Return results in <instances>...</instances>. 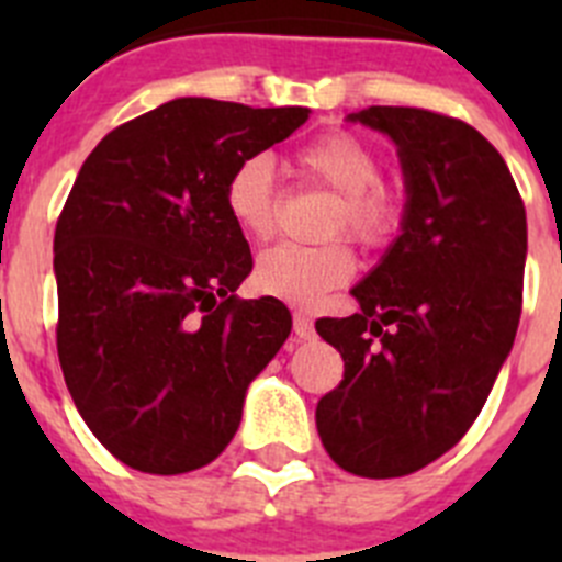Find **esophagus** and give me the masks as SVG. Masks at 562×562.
Returning <instances> with one entry per match:
<instances>
[{"label": "esophagus", "instance_id": "esophagus-1", "mask_svg": "<svg viewBox=\"0 0 562 562\" xmlns=\"http://www.w3.org/2000/svg\"><path fill=\"white\" fill-rule=\"evenodd\" d=\"M292 329H295V335L301 337V340H306V337H312V315H306V312H295L292 315Z\"/></svg>", "mask_w": 562, "mask_h": 562}]
</instances>
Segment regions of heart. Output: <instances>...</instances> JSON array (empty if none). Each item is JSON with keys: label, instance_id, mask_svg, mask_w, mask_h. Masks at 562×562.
<instances>
[{"label": "heart", "instance_id": "b5f03b06", "mask_svg": "<svg viewBox=\"0 0 562 562\" xmlns=\"http://www.w3.org/2000/svg\"><path fill=\"white\" fill-rule=\"evenodd\" d=\"M310 180L340 193V205L326 225L329 236H351L366 250L389 247L405 227L408 202L391 182H382L380 154L349 132H326L306 143L295 157ZM278 182L272 162L261 154L247 157L225 182V211L250 238H270L278 222ZM355 272L349 245L335 238L326 245H276L256 258L252 284L265 295L310 306L337 290Z\"/></svg>", "mask_w": 562, "mask_h": 562}]
</instances>
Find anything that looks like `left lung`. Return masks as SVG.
Here are the masks:
<instances>
[{
    "mask_svg": "<svg viewBox=\"0 0 562 562\" xmlns=\"http://www.w3.org/2000/svg\"><path fill=\"white\" fill-rule=\"evenodd\" d=\"M400 146L408 220L351 290L360 312L321 317L342 357L315 425L346 473L400 479L448 453L484 408L524 306L526 211L498 148L416 106L351 114Z\"/></svg>",
    "mask_w": 562,
    "mask_h": 562,
    "instance_id": "left-lung-1",
    "label": "left lung"
}]
</instances>
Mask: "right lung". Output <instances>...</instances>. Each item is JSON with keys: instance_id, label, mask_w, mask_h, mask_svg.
<instances>
[{"instance_id": "1", "label": "right lung", "mask_w": 562, "mask_h": 562, "mask_svg": "<svg viewBox=\"0 0 562 562\" xmlns=\"http://www.w3.org/2000/svg\"><path fill=\"white\" fill-rule=\"evenodd\" d=\"M306 106L177 98L112 128L56 225V346L78 414L132 470L180 475L236 436L245 391L284 346L276 297L245 301V233L225 182Z\"/></svg>"}]
</instances>
